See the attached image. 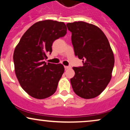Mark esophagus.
I'll use <instances>...</instances> for the list:
<instances>
[{"label": "esophagus", "mask_w": 130, "mask_h": 130, "mask_svg": "<svg viewBox=\"0 0 130 130\" xmlns=\"http://www.w3.org/2000/svg\"><path fill=\"white\" fill-rule=\"evenodd\" d=\"M64 67H65V70L68 69V68H70V67H69V66H65Z\"/></svg>", "instance_id": "obj_1"}]
</instances>
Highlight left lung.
Returning a JSON list of instances; mask_svg holds the SVG:
<instances>
[{
    "label": "left lung",
    "instance_id": "left-lung-1",
    "mask_svg": "<svg viewBox=\"0 0 130 130\" xmlns=\"http://www.w3.org/2000/svg\"><path fill=\"white\" fill-rule=\"evenodd\" d=\"M71 32L74 54L83 66L73 67L75 74L70 79L74 93L90 99L103 92L111 80L114 57L109 43L97 26L83 21L67 24Z\"/></svg>",
    "mask_w": 130,
    "mask_h": 130
}]
</instances>
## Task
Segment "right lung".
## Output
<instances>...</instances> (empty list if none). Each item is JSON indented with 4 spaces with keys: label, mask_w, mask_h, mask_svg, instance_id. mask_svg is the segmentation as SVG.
Instances as JSON below:
<instances>
[{
    "label": "right lung",
    "mask_w": 130,
    "mask_h": 130,
    "mask_svg": "<svg viewBox=\"0 0 130 130\" xmlns=\"http://www.w3.org/2000/svg\"><path fill=\"white\" fill-rule=\"evenodd\" d=\"M63 22L44 20L33 24L21 38L13 54L14 71L24 90L32 97L44 99L56 92L64 72L62 64L46 63L55 40L65 36Z\"/></svg>",
    "instance_id": "right-lung-1"
}]
</instances>
